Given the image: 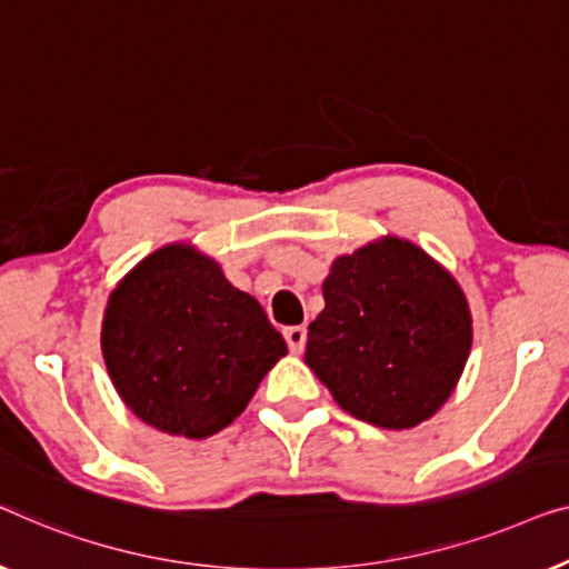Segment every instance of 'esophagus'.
I'll list each match as a JSON object with an SVG mask.
<instances>
[{"instance_id": "esophagus-1", "label": "esophagus", "mask_w": 569, "mask_h": 569, "mask_svg": "<svg viewBox=\"0 0 569 569\" xmlns=\"http://www.w3.org/2000/svg\"><path fill=\"white\" fill-rule=\"evenodd\" d=\"M283 338L288 342V348H291V353H301L303 346H307V327H303V325L286 327Z\"/></svg>"}]
</instances>
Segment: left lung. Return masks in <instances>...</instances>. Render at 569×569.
Listing matches in <instances>:
<instances>
[{"mask_svg": "<svg viewBox=\"0 0 569 569\" xmlns=\"http://www.w3.org/2000/svg\"><path fill=\"white\" fill-rule=\"evenodd\" d=\"M322 293L303 358L335 402L379 428L428 420L471 348L469 303L451 273L387 237L335 260Z\"/></svg>", "mask_w": 569, "mask_h": 569, "instance_id": "left-lung-1", "label": "left lung"}]
</instances>
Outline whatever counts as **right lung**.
<instances>
[{
	"mask_svg": "<svg viewBox=\"0 0 569 569\" xmlns=\"http://www.w3.org/2000/svg\"><path fill=\"white\" fill-rule=\"evenodd\" d=\"M102 356L136 418L170 436L208 438L242 415L286 342L211 258L170 244L110 293Z\"/></svg>",
	"mask_w": 569,
	"mask_h": 569,
	"instance_id": "obj_1",
	"label": "right lung"
}]
</instances>
